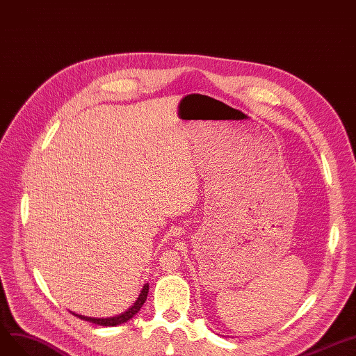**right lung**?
<instances>
[{
    "label": "right lung",
    "mask_w": 356,
    "mask_h": 356,
    "mask_svg": "<svg viewBox=\"0 0 356 356\" xmlns=\"http://www.w3.org/2000/svg\"><path fill=\"white\" fill-rule=\"evenodd\" d=\"M147 293H149V284L146 282V284H143V286H142V290H140V293H139L136 301H134L126 312H123V313H120V314H117V316H113V317H88V316L76 314V313H74V312H71V313H72L74 316L79 317L81 320L90 321V323H94V325H99V326H118V325L126 323V321H129L131 317H134V316H136V314L139 313V310H140L142 306H143V302H145L146 298H147Z\"/></svg>",
    "instance_id": "obj_1"
}]
</instances>
